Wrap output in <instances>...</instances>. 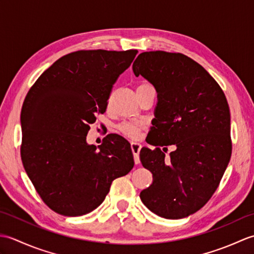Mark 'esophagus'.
I'll use <instances>...</instances> for the list:
<instances>
[{
	"mask_svg": "<svg viewBox=\"0 0 254 254\" xmlns=\"http://www.w3.org/2000/svg\"><path fill=\"white\" fill-rule=\"evenodd\" d=\"M141 144L137 142H132L131 143V148H132V153L134 156V161L135 164H139V150H141Z\"/></svg>",
	"mask_w": 254,
	"mask_h": 254,
	"instance_id": "obj_1",
	"label": "esophagus"
}]
</instances>
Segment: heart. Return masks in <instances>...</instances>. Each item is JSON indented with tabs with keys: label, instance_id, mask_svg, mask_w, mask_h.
I'll use <instances>...</instances> for the list:
<instances>
[{
	"label": "heart",
	"instance_id": "obj_1",
	"mask_svg": "<svg viewBox=\"0 0 254 254\" xmlns=\"http://www.w3.org/2000/svg\"><path fill=\"white\" fill-rule=\"evenodd\" d=\"M119 130H120L124 134V135L135 138L138 136L139 130H141V126L137 123L126 122V123H122L121 126L119 127Z\"/></svg>",
	"mask_w": 254,
	"mask_h": 254
}]
</instances>
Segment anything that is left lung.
<instances>
[{"label": "left lung", "mask_w": 254, "mask_h": 254, "mask_svg": "<svg viewBox=\"0 0 254 254\" xmlns=\"http://www.w3.org/2000/svg\"><path fill=\"white\" fill-rule=\"evenodd\" d=\"M132 68L157 93L152 135L158 142H148L157 148L139 153L153 183L139 197L160 217H188L216 191L230 160L227 99L206 69L181 53L143 52ZM169 144L176 149L166 159L158 146Z\"/></svg>", "instance_id": "1"}]
</instances>
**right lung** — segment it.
Returning <instances> with one entry per match:
<instances>
[{"label": "right lung", "instance_id": "obj_1", "mask_svg": "<svg viewBox=\"0 0 254 254\" xmlns=\"http://www.w3.org/2000/svg\"><path fill=\"white\" fill-rule=\"evenodd\" d=\"M137 50H82L59 59L36 80L21 108V160L48 206L82 216L104 202L112 181L134 166L127 141L86 142L96 113Z\"/></svg>", "mask_w": 254, "mask_h": 254}]
</instances>
